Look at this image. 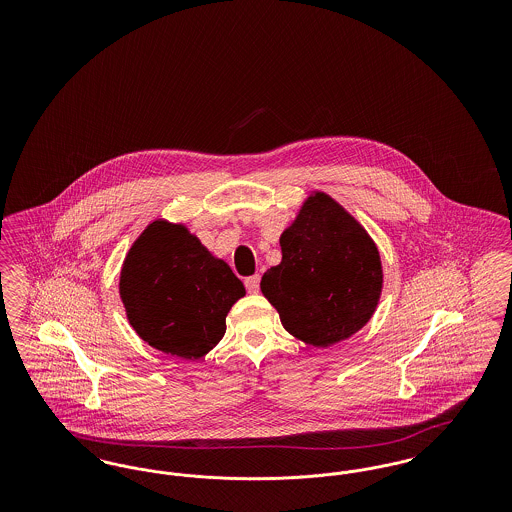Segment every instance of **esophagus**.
Listing matches in <instances>:
<instances>
[{
  "label": "esophagus",
  "mask_w": 512,
  "mask_h": 512,
  "mask_svg": "<svg viewBox=\"0 0 512 512\" xmlns=\"http://www.w3.org/2000/svg\"><path fill=\"white\" fill-rule=\"evenodd\" d=\"M259 284H261V276L259 274L245 278V290L249 293L259 292Z\"/></svg>",
  "instance_id": "34e87169"
}]
</instances>
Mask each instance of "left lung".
Segmentation results:
<instances>
[{
	"instance_id": "left-lung-1",
	"label": "left lung",
	"mask_w": 512,
	"mask_h": 512,
	"mask_svg": "<svg viewBox=\"0 0 512 512\" xmlns=\"http://www.w3.org/2000/svg\"><path fill=\"white\" fill-rule=\"evenodd\" d=\"M282 263L261 292L282 326L301 341L328 347L361 330L382 290V265L365 228L326 194L309 197L280 238Z\"/></svg>"
}]
</instances>
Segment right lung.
<instances>
[{
    "label": "right lung",
    "instance_id": "obj_1",
    "mask_svg": "<svg viewBox=\"0 0 512 512\" xmlns=\"http://www.w3.org/2000/svg\"><path fill=\"white\" fill-rule=\"evenodd\" d=\"M244 284L184 226L155 220L132 245L121 272V299L136 334L182 359L209 353L226 332Z\"/></svg>",
    "mask_w": 512,
    "mask_h": 512
}]
</instances>
